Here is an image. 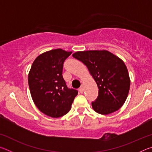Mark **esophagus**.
I'll use <instances>...</instances> for the list:
<instances>
[{
    "label": "esophagus",
    "instance_id": "esophagus-1",
    "mask_svg": "<svg viewBox=\"0 0 152 152\" xmlns=\"http://www.w3.org/2000/svg\"><path fill=\"white\" fill-rule=\"evenodd\" d=\"M78 90H79V91L80 92V93H83V92H84V89H83V87H82V86L80 87Z\"/></svg>",
    "mask_w": 152,
    "mask_h": 152
}]
</instances>
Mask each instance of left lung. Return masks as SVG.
<instances>
[{
  "instance_id": "8db88e82",
  "label": "left lung",
  "mask_w": 152,
  "mask_h": 152,
  "mask_svg": "<svg viewBox=\"0 0 152 152\" xmlns=\"http://www.w3.org/2000/svg\"><path fill=\"white\" fill-rule=\"evenodd\" d=\"M72 56L85 64L96 82L99 95L92 102L95 111L108 115L119 110L130 88L129 76L123 61L107 50L77 51Z\"/></svg>"
}]
</instances>
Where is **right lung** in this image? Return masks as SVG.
Wrapping results in <instances>:
<instances>
[{
  "mask_svg": "<svg viewBox=\"0 0 152 152\" xmlns=\"http://www.w3.org/2000/svg\"><path fill=\"white\" fill-rule=\"evenodd\" d=\"M72 51L56 49L36 58L28 75L31 95L41 112L53 118L65 115L71 109L78 91L69 88L63 78L64 62Z\"/></svg>",
  "mask_w": 152,
  "mask_h": 152,
  "instance_id": "obj_1",
  "label": "right lung"
}]
</instances>
